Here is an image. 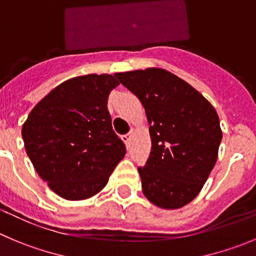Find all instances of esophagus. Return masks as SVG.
Returning a JSON list of instances; mask_svg holds the SVG:
<instances>
[{
    "label": "esophagus",
    "instance_id": "34e87169",
    "mask_svg": "<svg viewBox=\"0 0 256 256\" xmlns=\"http://www.w3.org/2000/svg\"><path fill=\"white\" fill-rule=\"evenodd\" d=\"M130 138H132V133H128V134H124L123 137H122V140H123V142L126 143V147H128V146H130Z\"/></svg>",
    "mask_w": 256,
    "mask_h": 256
}]
</instances>
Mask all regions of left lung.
Returning a JSON list of instances; mask_svg holds the SVG:
<instances>
[{
	"label": "left lung",
	"mask_w": 256,
	"mask_h": 256,
	"mask_svg": "<svg viewBox=\"0 0 256 256\" xmlns=\"http://www.w3.org/2000/svg\"><path fill=\"white\" fill-rule=\"evenodd\" d=\"M119 82L146 109L152 140L138 167L142 191L153 205L176 210L190 204L208 181L222 132L215 108L188 82L160 68L116 72Z\"/></svg>",
	"instance_id": "obj_1"
}]
</instances>
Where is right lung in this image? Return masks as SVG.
<instances>
[{"mask_svg": "<svg viewBox=\"0 0 256 256\" xmlns=\"http://www.w3.org/2000/svg\"><path fill=\"white\" fill-rule=\"evenodd\" d=\"M118 85L109 74L72 78L41 99L24 123L28 158L62 198L79 201L100 192L126 154L106 108Z\"/></svg>", "mask_w": 256, "mask_h": 256, "instance_id": "obj_1", "label": "right lung"}]
</instances>
